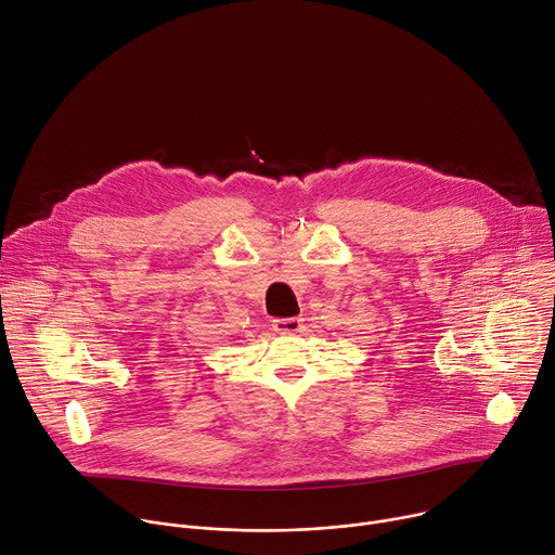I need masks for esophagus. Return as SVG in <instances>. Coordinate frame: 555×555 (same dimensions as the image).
Instances as JSON below:
<instances>
[{
	"mask_svg": "<svg viewBox=\"0 0 555 555\" xmlns=\"http://www.w3.org/2000/svg\"><path fill=\"white\" fill-rule=\"evenodd\" d=\"M302 318H279V320H274V331L276 333H287V335H294V333H298L300 328H302Z\"/></svg>",
	"mask_w": 555,
	"mask_h": 555,
	"instance_id": "esophagus-1",
	"label": "esophagus"
}]
</instances>
